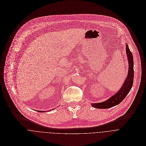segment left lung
I'll list each match as a JSON object with an SVG mask.
<instances>
[{"label":"left lung","instance_id":"1","mask_svg":"<svg viewBox=\"0 0 146 146\" xmlns=\"http://www.w3.org/2000/svg\"><path fill=\"white\" fill-rule=\"evenodd\" d=\"M126 51L129 63V70L127 77L120 90L109 99L101 103L92 104L93 107L103 109L109 108L120 104L129 93L132 88L134 80V62L133 54L130 50L127 44H126Z\"/></svg>","mask_w":146,"mask_h":146}]
</instances>
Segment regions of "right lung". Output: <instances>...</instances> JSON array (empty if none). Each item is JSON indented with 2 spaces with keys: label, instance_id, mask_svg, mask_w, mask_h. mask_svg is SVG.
I'll return each instance as SVG.
<instances>
[{
  "label": "right lung",
  "instance_id": "1",
  "mask_svg": "<svg viewBox=\"0 0 146 146\" xmlns=\"http://www.w3.org/2000/svg\"><path fill=\"white\" fill-rule=\"evenodd\" d=\"M38 111V112H44V111Z\"/></svg>",
  "mask_w": 146,
  "mask_h": 146
}]
</instances>
